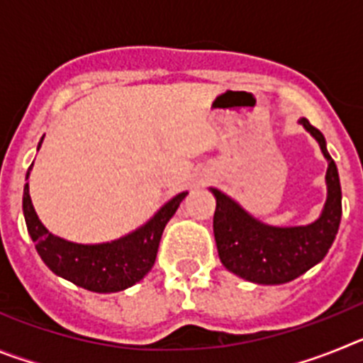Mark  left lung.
Wrapping results in <instances>:
<instances>
[{"label": "left lung", "instance_id": "1", "mask_svg": "<svg viewBox=\"0 0 363 363\" xmlns=\"http://www.w3.org/2000/svg\"><path fill=\"white\" fill-rule=\"evenodd\" d=\"M300 123L318 142L327 160V200L320 218L309 225L272 227L243 211L233 198L211 189L216 198L214 240L221 264L240 278L255 284H287L325 258L342 220V189L335 160L327 152L325 138L309 120Z\"/></svg>", "mask_w": 363, "mask_h": 363}]
</instances>
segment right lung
Masks as SVG:
<instances>
[{
  "mask_svg": "<svg viewBox=\"0 0 363 363\" xmlns=\"http://www.w3.org/2000/svg\"><path fill=\"white\" fill-rule=\"evenodd\" d=\"M41 142L38 149L41 147ZM30 169L32 165L28 167V171ZM185 196L187 192H179L178 196L167 201L145 225L133 230L123 238L96 243V245L67 242L49 233L34 211L28 194V184H25L23 189V214L28 234L32 242L36 243L38 255L54 274L86 291L118 293L133 287L152 269L163 229L167 221L174 216L176 209Z\"/></svg>",
  "mask_w": 363,
  "mask_h": 363,
  "instance_id": "obj_1",
  "label": "right lung"
}]
</instances>
